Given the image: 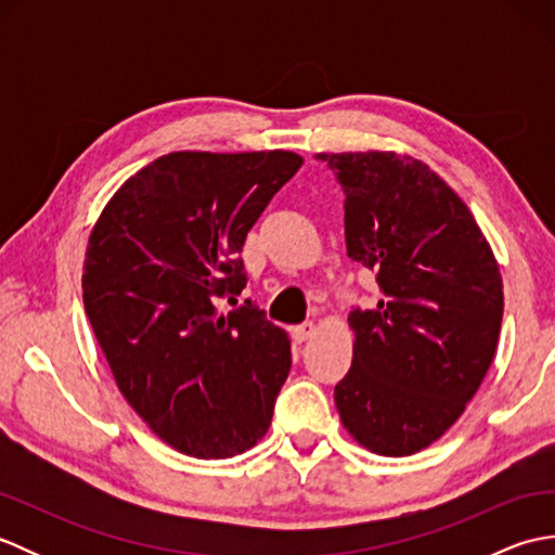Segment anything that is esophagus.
Wrapping results in <instances>:
<instances>
[{
    "label": "esophagus",
    "mask_w": 555,
    "mask_h": 555,
    "mask_svg": "<svg viewBox=\"0 0 555 555\" xmlns=\"http://www.w3.org/2000/svg\"><path fill=\"white\" fill-rule=\"evenodd\" d=\"M314 334H317V326L312 322H305V324H298V326L291 328V336H293V340H296V344H302V340L312 338Z\"/></svg>",
    "instance_id": "esophagus-1"
}]
</instances>
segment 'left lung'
Returning a JSON list of instances; mask_svg holds the SVG:
<instances>
[{
  "label": "left lung",
  "mask_w": 555,
  "mask_h": 555,
  "mask_svg": "<svg viewBox=\"0 0 555 555\" xmlns=\"http://www.w3.org/2000/svg\"><path fill=\"white\" fill-rule=\"evenodd\" d=\"M346 193L348 255L382 300L352 310V364L334 388L340 422L376 455L439 441L496 356L499 262L473 211L427 164L398 152H320Z\"/></svg>",
  "instance_id": "obj_1"
}]
</instances>
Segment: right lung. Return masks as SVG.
I'll list each match as a JSON object with an SVG mask.
<instances>
[{
  "label": "right lung",
  "mask_w": 555,
  "mask_h": 555,
  "mask_svg": "<svg viewBox=\"0 0 555 555\" xmlns=\"http://www.w3.org/2000/svg\"><path fill=\"white\" fill-rule=\"evenodd\" d=\"M302 167L288 150L169 152L104 205L82 262V305L114 382L179 453L221 460L267 434L291 340L245 288V235ZM233 305V304H231Z\"/></svg>",
  "instance_id": "add662e5"
}]
</instances>
